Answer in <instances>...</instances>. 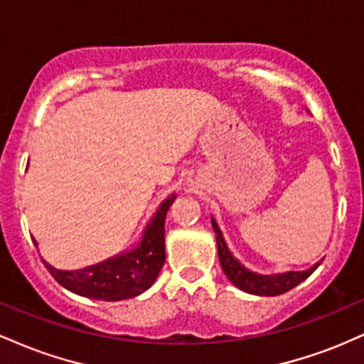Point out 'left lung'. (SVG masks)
I'll list each match as a JSON object with an SVG mask.
<instances>
[{
  "instance_id": "1",
  "label": "left lung",
  "mask_w": 364,
  "mask_h": 364,
  "mask_svg": "<svg viewBox=\"0 0 364 364\" xmlns=\"http://www.w3.org/2000/svg\"><path fill=\"white\" fill-rule=\"evenodd\" d=\"M212 219V228H214L215 232V241H217V253H219V262L220 267H223L225 277L229 279L237 289L250 292V294L255 296H279L284 294V292L291 291L292 287H296L298 284H301L304 279H308L310 275L318 269L321 263L316 262L315 265H311L310 269L301 270V272H294V270H289V272L282 274H272V275H263L257 274L253 270L246 269V267L241 263L235 255L231 253V250L225 245V240L223 236V231L217 225L214 217Z\"/></svg>"
}]
</instances>
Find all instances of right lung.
Wrapping results in <instances>:
<instances>
[{"label": "right lung", "mask_w": 364, "mask_h": 364, "mask_svg": "<svg viewBox=\"0 0 364 364\" xmlns=\"http://www.w3.org/2000/svg\"><path fill=\"white\" fill-rule=\"evenodd\" d=\"M174 198L176 195H171L159 205L141 240L129 252L118 253L107 260L78 270L54 269L51 263L43 260L46 269L65 289L78 296L101 301L135 298L156 282L166 262L164 223ZM34 245L37 246L36 240Z\"/></svg>", "instance_id": "1"}]
</instances>
